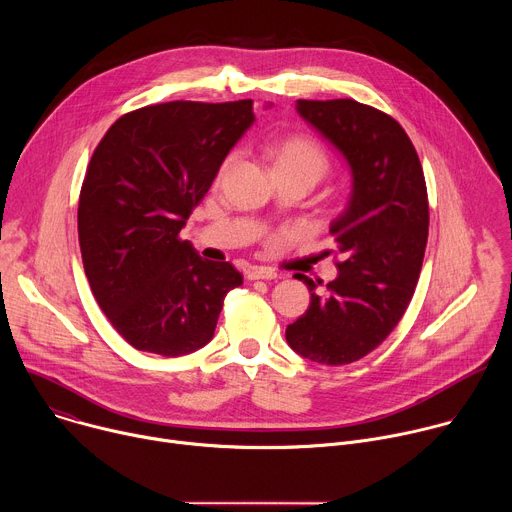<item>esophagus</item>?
<instances>
[{"mask_svg": "<svg viewBox=\"0 0 512 512\" xmlns=\"http://www.w3.org/2000/svg\"><path fill=\"white\" fill-rule=\"evenodd\" d=\"M275 277H277V273H275V269H271V267H251V269L247 271V279H251V281H255V279L271 281V279H275Z\"/></svg>", "mask_w": 512, "mask_h": 512, "instance_id": "34e87169", "label": "esophagus"}]
</instances>
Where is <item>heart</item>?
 <instances>
[{"label": "heart", "instance_id": "1", "mask_svg": "<svg viewBox=\"0 0 512 512\" xmlns=\"http://www.w3.org/2000/svg\"><path fill=\"white\" fill-rule=\"evenodd\" d=\"M267 156L275 176L283 174H310L314 180L322 178L328 170V156L320 143L308 135H287L269 143ZM237 154H229L218 166V178H223L235 164Z\"/></svg>", "mask_w": 512, "mask_h": 512}]
</instances>
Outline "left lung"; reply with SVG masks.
<instances>
[{
    "instance_id": "left-lung-1",
    "label": "left lung",
    "mask_w": 512,
    "mask_h": 512,
    "mask_svg": "<svg viewBox=\"0 0 512 512\" xmlns=\"http://www.w3.org/2000/svg\"><path fill=\"white\" fill-rule=\"evenodd\" d=\"M296 109L344 156L352 190L330 223L338 277L326 296L298 277L312 291L310 308L285 338L304 358L338 367L375 350L413 298L429 231L427 188L413 143L391 115L354 99H300Z\"/></svg>"
}]
</instances>
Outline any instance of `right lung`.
Instances as JSON below:
<instances>
[{
    "label": "right lung",
    "mask_w": 512,
    "mask_h": 512,
    "mask_svg": "<svg viewBox=\"0 0 512 512\" xmlns=\"http://www.w3.org/2000/svg\"><path fill=\"white\" fill-rule=\"evenodd\" d=\"M253 121L251 99L170 101L125 113L99 141L79 198V243L99 308L133 348H202L243 283L180 231Z\"/></svg>",
    "instance_id": "add662e5"
}]
</instances>
